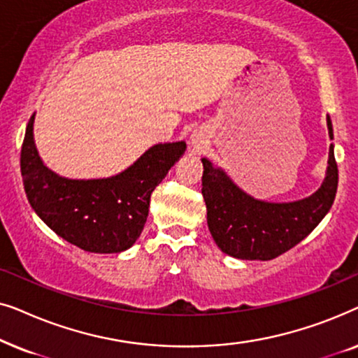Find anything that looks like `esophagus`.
Returning <instances> with one entry per match:
<instances>
[{
	"label": "esophagus",
	"instance_id": "34e87169",
	"mask_svg": "<svg viewBox=\"0 0 358 358\" xmlns=\"http://www.w3.org/2000/svg\"><path fill=\"white\" fill-rule=\"evenodd\" d=\"M194 143H195V140H194Z\"/></svg>",
	"mask_w": 358,
	"mask_h": 358
}]
</instances>
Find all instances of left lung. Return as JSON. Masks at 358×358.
I'll use <instances>...</instances> for the list:
<instances>
[{
	"label": "left lung",
	"mask_w": 358,
	"mask_h": 358,
	"mask_svg": "<svg viewBox=\"0 0 358 358\" xmlns=\"http://www.w3.org/2000/svg\"><path fill=\"white\" fill-rule=\"evenodd\" d=\"M329 138H334L327 115ZM202 195L207 223L217 246L228 256L246 261H271L303 241L315 229L336 199L339 173L334 145L324 182L310 197L287 203L257 200L238 187L227 173L202 158Z\"/></svg>",
	"instance_id": "obj_1"
}]
</instances>
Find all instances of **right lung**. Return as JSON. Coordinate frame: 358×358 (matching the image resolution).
Returning <instances> with one entry per match:
<instances>
[{"label": "right lung", "mask_w": 358, "mask_h": 358, "mask_svg": "<svg viewBox=\"0 0 358 358\" xmlns=\"http://www.w3.org/2000/svg\"><path fill=\"white\" fill-rule=\"evenodd\" d=\"M34 115L21 148L24 190L43 223L87 252H122L134 246L148 217L150 197L185 143H158L130 168L106 179H66L42 163L34 143Z\"/></svg>", "instance_id": "add662e5"}]
</instances>
